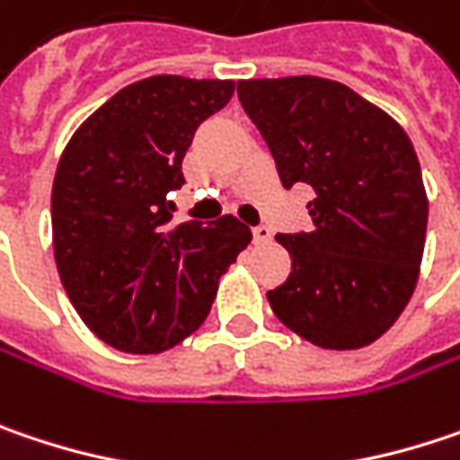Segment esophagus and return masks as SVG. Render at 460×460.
I'll use <instances>...</instances> for the list:
<instances>
[{
	"mask_svg": "<svg viewBox=\"0 0 460 460\" xmlns=\"http://www.w3.org/2000/svg\"><path fill=\"white\" fill-rule=\"evenodd\" d=\"M251 233H253V241H256V243H270V241H272V230H270L267 225H253Z\"/></svg>",
	"mask_w": 460,
	"mask_h": 460,
	"instance_id": "obj_1",
	"label": "esophagus"
}]
</instances>
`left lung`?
<instances>
[{
    "instance_id": "8db88e82",
    "label": "left lung",
    "mask_w": 460,
    "mask_h": 460,
    "mask_svg": "<svg viewBox=\"0 0 460 460\" xmlns=\"http://www.w3.org/2000/svg\"><path fill=\"white\" fill-rule=\"evenodd\" d=\"M238 99L282 185L314 190L312 230L278 235L293 272L267 293L272 312L319 348L375 343L406 309L424 253L427 193L409 136L338 81H241Z\"/></svg>"
}]
</instances>
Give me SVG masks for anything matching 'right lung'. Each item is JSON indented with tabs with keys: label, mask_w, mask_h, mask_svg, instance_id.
Returning a JSON list of instances; mask_svg holds the SVG:
<instances>
[{
	"label": "right lung",
	"mask_w": 460,
	"mask_h": 460,
	"mask_svg": "<svg viewBox=\"0 0 460 460\" xmlns=\"http://www.w3.org/2000/svg\"><path fill=\"white\" fill-rule=\"evenodd\" d=\"M233 91V81L181 75L133 83L83 122L57 164L59 279L91 332L117 350L159 353L185 341L251 243L248 225L230 214L170 225L182 156Z\"/></svg>",
	"instance_id": "add662e5"
}]
</instances>
